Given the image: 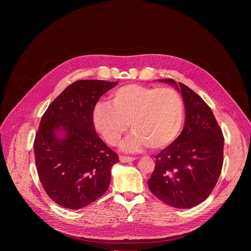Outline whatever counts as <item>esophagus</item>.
<instances>
[{
  "mask_svg": "<svg viewBox=\"0 0 251 251\" xmlns=\"http://www.w3.org/2000/svg\"><path fill=\"white\" fill-rule=\"evenodd\" d=\"M119 160L122 163H128V162L135 161V158H133V157H126V156H119Z\"/></svg>",
  "mask_w": 251,
  "mask_h": 251,
  "instance_id": "obj_1",
  "label": "esophagus"
}]
</instances>
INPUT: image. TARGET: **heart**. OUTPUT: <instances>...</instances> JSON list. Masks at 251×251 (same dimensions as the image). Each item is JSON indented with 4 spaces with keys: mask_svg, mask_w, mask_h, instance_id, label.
I'll return each instance as SVG.
<instances>
[{
    "mask_svg": "<svg viewBox=\"0 0 251 251\" xmlns=\"http://www.w3.org/2000/svg\"><path fill=\"white\" fill-rule=\"evenodd\" d=\"M181 95L170 87L127 84L110 95V103L97 102L91 122L95 131L109 145H117L128 130L133 132L122 143L126 152L164 149L176 138L184 121Z\"/></svg>",
    "mask_w": 251,
    "mask_h": 251,
    "instance_id": "1",
    "label": "heart"
}]
</instances>
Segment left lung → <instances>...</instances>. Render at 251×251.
Returning <instances> with one entry per match:
<instances>
[{
  "instance_id": "8db88e82",
  "label": "left lung",
  "mask_w": 251,
  "mask_h": 251,
  "mask_svg": "<svg viewBox=\"0 0 251 251\" xmlns=\"http://www.w3.org/2000/svg\"><path fill=\"white\" fill-rule=\"evenodd\" d=\"M183 95L186 123L182 133L155 156V170L148 181L153 195L176 208L202 202L216 187L224 163V135L209 106L187 85L171 78Z\"/></svg>"
}]
</instances>
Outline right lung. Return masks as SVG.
<instances>
[{
	"label": "right lung",
	"mask_w": 251,
	"mask_h": 251,
	"mask_svg": "<svg viewBox=\"0 0 251 251\" xmlns=\"http://www.w3.org/2000/svg\"><path fill=\"white\" fill-rule=\"evenodd\" d=\"M118 81L77 80L49 106L33 142L35 165L48 196L57 204L79 209L109 187L119 162L96 134L91 112L98 99Z\"/></svg>",
	"instance_id": "obj_1"
}]
</instances>
